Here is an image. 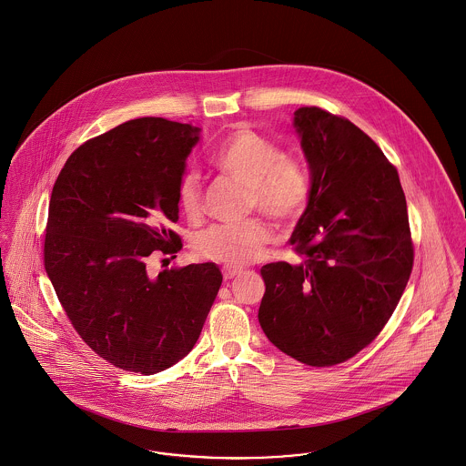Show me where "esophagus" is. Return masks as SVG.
<instances>
[{
    "instance_id": "obj_1",
    "label": "esophagus",
    "mask_w": 466,
    "mask_h": 466,
    "mask_svg": "<svg viewBox=\"0 0 466 466\" xmlns=\"http://www.w3.org/2000/svg\"><path fill=\"white\" fill-rule=\"evenodd\" d=\"M240 272H242V268H237V267H229V265L222 268V276H224V279H226V281H228V279H233V278H237Z\"/></svg>"
}]
</instances>
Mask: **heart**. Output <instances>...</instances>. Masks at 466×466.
Wrapping results in <instances>:
<instances>
[{
	"label": "heart",
	"instance_id": "obj_1",
	"mask_svg": "<svg viewBox=\"0 0 466 466\" xmlns=\"http://www.w3.org/2000/svg\"><path fill=\"white\" fill-rule=\"evenodd\" d=\"M212 164L248 188V210H258L278 224H292L306 212L311 181L306 166L251 127L231 131L213 151ZM177 205L188 220L205 212L203 185L196 172L183 176L177 187ZM272 240V228L261 218L240 224H217L196 240V251L207 259L240 267L259 259Z\"/></svg>",
	"mask_w": 466,
	"mask_h": 466
}]
</instances>
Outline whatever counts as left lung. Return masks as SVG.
I'll list each match as a JSON object with an SVG mask.
<instances>
[{
  "instance_id": "1",
  "label": "left lung",
  "mask_w": 466,
  "mask_h": 466,
  "mask_svg": "<svg viewBox=\"0 0 466 466\" xmlns=\"http://www.w3.org/2000/svg\"><path fill=\"white\" fill-rule=\"evenodd\" d=\"M311 198L290 244L304 261L261 267L258 320L281 352L311 367L347 361L381 333L413 268L397 169L350 121L294 112Z\"/></svg>"
}]
</instances>
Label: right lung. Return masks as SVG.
I'll use <instances>...</instances> for the list:
<instances>
[{
  "label": "right lung",
  "mask_w": 466,
  "mask_h": 466,
  "mask_svg": "<svg viewBox=\"0 0 466 466\" xmlns=\"http://www.w3.org/2000/svg\"><path fill=\"white\" fill-rule=\"evenodd\" d=\"M201 127L140 117L86 140L60 170L44 267L73 328L108 363L144 376L183 360L222 283L215 263L149 276L177 253V187Z\"/></svg>",
  "instance_id": "obj_1"
}]
</instances>
